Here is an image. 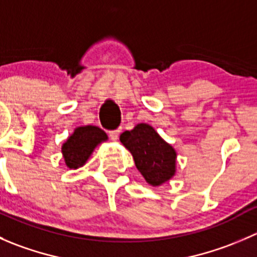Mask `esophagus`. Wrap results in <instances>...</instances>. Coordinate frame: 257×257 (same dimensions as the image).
<instances>
[{"label":"esophagus","mask_w":257,"mask_h":257,"mask_svg":"<svg viewBox=\"0 0 257 257\" xmlns=\"http://www.w3.org/2000/svg\"><path fill=\"white\" fill-rule=\"evenodd\" d=\"M119 134H120V128L114 129V131H110L109 132V136H110V138L113 139V141H116V139H118Z\"/></svg>","instance_id":"34e87169"}]
</instances>
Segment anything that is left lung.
I'll use <instances>...</instances> for the list:
<instances>
[{"label":"left lung","mask_w":257,"mask_h":257,"mask_svg":"<svg viewBox=\"0 0 257 257\" xmlns=\"http://www.w3.org/2000/svg\"><path fill=\"white\" fill-rule=\"evenodd\" d=\"M120 142L133 155L137 169L153 186L165 183L174 175L177 153L153 126L138 124L132 131L124 132Z\"/></svg>","instance_id":"1"}]
</instances>
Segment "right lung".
<instances>
[{
	"mask_svg": "<svg viewBox=\"0 0 257 257\" xmlns=\"http://www.w3.org/2000/svg\"><path fill=\"white\" fill-rule=\"evenodd\" d=\"M103 141H107V134L98 126L87 125L77 128L62 147L67 167L71 169L82 167L92 154L95 145Z\"/></svg>",
	"mask_w": 257,
	"mask_h": 257,
	"instance_id": "right-lung-1",
	"label": "right lung"
}]
</instances>
